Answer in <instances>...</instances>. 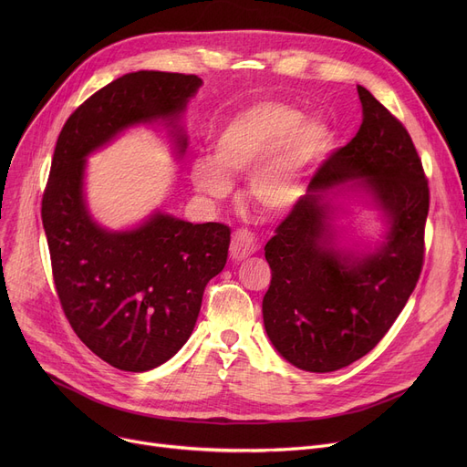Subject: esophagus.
<instances>
[{
  "instance_id": "34e87169",
  "label": "esophagus",
  "mask_w": 467,
  "mask_h": 467,
  "mask_svg": "<svg viewBox=\"0 0 467 467\" xmlns=\"http://www.w3.org/2000/svg\"><path fill=\"white\" fill-rule=\"evenodd\" d=\"M255 252H257L255 236L246 229L234 231L233 242H231V257L234 261H242V259H246L248 255H252Z\"/></svg>"
}]
</instances>
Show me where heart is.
Segmentation results:
<instances>
[{
  "label": "heart",
  "mask_w": 467,
  "mask_h": 467,
  "mask_svg": "<svg viewBox=\"0 0 467 467\" xmlns=\"http://www.w3.org/2000/svg\"><path fill=\"white\" fill-rule=\"evenodd\" d=\"M285 104L259 102L229 119L212 141V157L196 159L191 178L201 192L225 196L229 178H248V192L261 213L282 215L299 202L305 182L331 145L317 120Z\"/></svg>",
  "instance_id": "1"
}]
</instances>
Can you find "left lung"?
<instances>
[{
  "label": "left lung",
  "instance_id": "8db88e82",
  "mask_svg": "<svg viewBox=\"0 0 467 467\" xmlns=\"http://www.w3.org/2000/svg\"><path fill=\"white\" fill-rule=\"evenodd\" d=\"M363 122L358 134L316 170L306 194L266 242L273 278L263 322L275 348L303 371L331 373L371 352L407 305L424 265L430 187L403 127L358 85ZM361 179L390 221L387 242L354 258L330 248L321 192Z\"/></svg>",
  "mask_w": 467,
  "mask_h": 467
}]
</instances>
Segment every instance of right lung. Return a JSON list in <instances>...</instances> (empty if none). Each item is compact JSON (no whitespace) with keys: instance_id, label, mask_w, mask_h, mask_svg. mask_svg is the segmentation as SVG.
Returning <instances> with one entry per match:
<instances>
[{"instance_id":"1","label":"right lung","mask_w":467,"mask_h":467,"mask_svg":"<svg viewBox=\"0 0 467 467\" xmlns=\"http://www.w3.org/2000/svg\"><path fill=\"white\" fill-rule=\"evenodd\" d=\"M201 85L183 73H127L87 98L57 140L41 201L57 296L76 335L120 371L155 369L185 345L206 284L227 263L231 229L161 212L127 233L98 227L83 199L85 157L138 122L176 127ZM178 145L183 153V136Z\"/></svg>"}]
</instances>
